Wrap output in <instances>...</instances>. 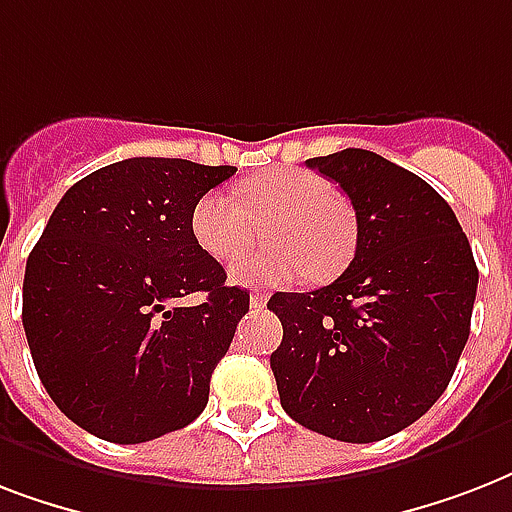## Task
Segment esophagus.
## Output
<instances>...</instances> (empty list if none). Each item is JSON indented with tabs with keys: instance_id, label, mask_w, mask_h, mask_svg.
Wrapping results in <instances>:
<instances>
[{
	"instance_id": "obj_1",
	"label": "esophagus",
	"mask_w": 512,
	"mask_h": 512,
	"mask_svg": "<svg viewBox=\"0 0 512 512\" xmlns=\"http://www.w3.org/2000/svg\"><path fill=\"white\" fill-rule=\"evenodd\" d=\"M265 303H268V295H265V292H252V295H249V305H252L255 311L265 308Z\"/></svg>"
}]
</instances>
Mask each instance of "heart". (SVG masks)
Masks as SVG:
<instances>
[{
    "label": "heart",
    "mask_w": 512,
    "mask_h": 512,
    "mask_svg": "<svg viewBox=\"0 0 512 512\" xmlns=\"http://www.w3.org/2000/svg\"><path fill=\"white\" fill-rule=\"evenodd\" d=\"M239 198L207 191L191 212L199 247L215 260H231L254 238L255 222L274 220L266 235L274 244L236 257L228 268L239 284H287L329 279L353 249V215L327 177L305 170H273L239 185Z\"/></svg>",
    "instance_id": "b5f03b06"
}]
</instances>
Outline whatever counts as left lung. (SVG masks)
I'll return each instance as SVG.
<instances>
[{
	"mask_svg": "<svg viewBox=\"0 0 512 512\" xmlns=\"http://www.w3.org/2000/svg\"><path fill=\"white\" fill-rule=\"evenodd\" d=\"M356 209V255L316 292L268 300L284 412L321 436L372 444L409 428L452 380L478 268L457 215L422 177L364 148L308 159Z\"/></svg>",
	"mask_w": 512,
	"mask_h": 512,
	"instance_id": "left-lung-1",
	"label": "left lung"
}]
</instances>
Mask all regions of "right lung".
Segmentation results:
<instances>
[{"instance_id":"obj_1","label":"right lung","mask_w":512,"mask_h":512,"mask_svg":"<svg viewBox=\"0 0 512 512\" xmlns=\"http://www.w3.org/2000/svg\"><path fill=\"white\" fill-rule=\"evenodd\" d=\"M236 167L135 156L82 177L58 201L23 276L36 374L68 420L111 444H143L204 412L249 292L191 231L193 204ZM201 291L199 306L179 297Z\"/></svg>"}]
</instances>
